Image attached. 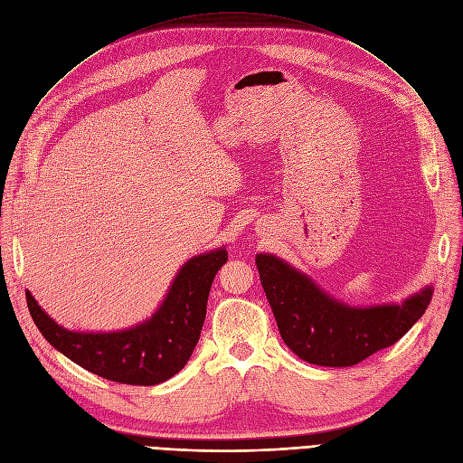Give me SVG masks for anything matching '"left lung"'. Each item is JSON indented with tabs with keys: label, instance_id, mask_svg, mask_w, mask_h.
I'll list each match as a JSON object with an SVG mask.
<instances>
[{
	"label": "left lung",
	"instance_id": "8db88e82",
	"mask_svg": "<svg viewBox=\"0 0 463 463\" xmlns=\"http://www.w3.org/2000/svg\"><path fill=\"white\" fill-rule=\"evenodd\" d=\"M255 265L284 343L321 367H352L393 346L426 312L433 293L426 288L403 305L352 308L274 255H257Z\"/></svg>",
	"mask_w": 463,
	"mask_h": 463
}]
</instances>
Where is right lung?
Segmentation results:
<instances>
[{
  "instance_id": "right-lung-1",
  "label": "right lung",
  "mask_w": 463,
  "mask_h": 463,
  "mask_svg": "<svg viewBox=\"0 0 463 463\" xmlns=\"http://www.w3.org/2000/svg\"><path fill=\"white\" fill-rule=\"evenodd\" d=\"M225 263L223 248L187 260L156 314L128 331L73 333L52 321L30 291L26 303L37 329L79 367L120 384L155 386L185 367L204 326L212 281Z\"/></svg>"
}]
</instances>
